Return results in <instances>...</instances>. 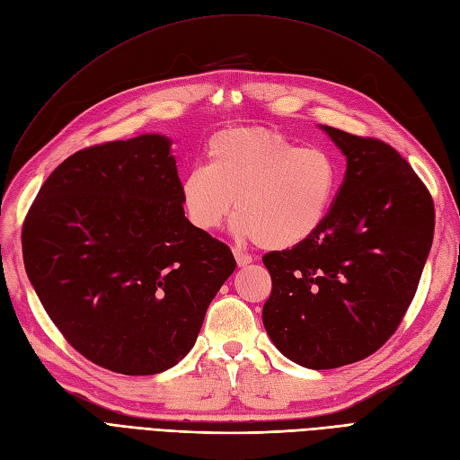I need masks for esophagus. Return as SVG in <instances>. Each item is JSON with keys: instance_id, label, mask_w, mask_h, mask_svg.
Masks as SVG:
<instances>
[{"instance_id": "esophagus-1", "label": "esophagus", "mask_w": 460, "mask_h": 460, "mask_svg": "<svg viewBox=\"0 0 460 460\" xmlns=\"http://www.w3.org/2000/svg\"><path fill=\"white\" fill-rule=\"evenodd\" d=\"M234 257H235V262H238V267H247V264L253 261L252 255H247V253L240 252L238 247H234Z\"/></svg>"}]
</instances>
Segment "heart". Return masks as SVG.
<instances>
[{"label":"heart","mask_w":460,"mask_h":460,"mask_svg":"<svg viewBox=\"0 0 460 460\" xmlns=\"http://www.w3.org/2000/svg\"><path fill=\"white\" fill-rule=\"evenodd\" d=\"M338 190L328 151L299 147L270 128H228L207 144V166L180 184L186 215L201 232L225 222L235 199V226L262 249H289L323 225Z\"/></svg>","instance_id":"1"}]
</instances>
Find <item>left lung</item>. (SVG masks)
Instances as JSON below:
<instances>
[{
  "instance_id": "8db88e82",
  "label": "left lung",
  "mask_w": 460,
  "mask_h": 460,
  "mask_svg": "<svg viewBox=\"0 0 460 460\" xmlns=\"http://www.w3.org/2000/svg\"><path fill=\"white\" fill-rule=\"evenodd\" d=\"M323 128L347 157L343 184L313 235L262 257V324L278 351L314 370L363 360L394 336L436 226L428 188L392 146Z\"/></svg>"
}]
</instances>
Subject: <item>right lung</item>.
<instances>
[{
	"label": "right lung",
	"mask_w": 460,
	"mask_h": 460,
	"mask_svg": "<svg viewBox=\"0 0 460 460\" xmlns=\"http://www.w3.org/2000/svg\"><path fill=\"white\" fill-rule=\"evenodd\" d=\"M171 142L146 134L73 153L22 222L40 303L75 349L128 376L174 367L235 269L226 243L184 217Z\"/></svg>",
	"instance_id": "add662e5"
}]
</instances>
